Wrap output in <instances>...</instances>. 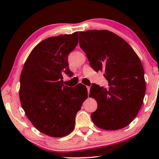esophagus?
<instances>
[{"label": "esophagus", "instance_id": "esophagus-1", "mask_svg": "<svg viewBox=\"0 0 159 159\" xmlns=\"http://www.w3.org/2000/svg\"><path fill=\"white\" fill-rule=\"evenodd\" d=\"M87 88H88V94H89V93H90V86H88Z\"/></svg>", "mask_w": 159, "mask_h": 159}]
</instances>
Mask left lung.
Segmentation results:
<instances>
[{
	"instance_id": "left-lung-1",
	"label": "left lung",
	"mask_w": 159,
	"mask_h": 159,
	"mask_svg": "<svg viewBox=\"0 0 159 159\" xmlns=\"http://www.w3.org/2000/svg\"><path fill=\"white\" fill-rule=\"evenodd\" d=\"M79 44L95 71H103L108 89L93 83L89 97L98 109L91 114L98 128H125L138 115L146 90L144 71L138 55L125 40L108 30L79 32Z\"/></svg>"
}]
</instances>
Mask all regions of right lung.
Here are the masks:
<instances>
[{
    "label": "right lung",
    "mask_w": 159,
    "mask_h": 159,
    "mask_svg": "<svg viewBox=\"0 0 159 159\" xmlns=\"http://www.w3.org/2000/svg\"><path fill=\"white\" fill-rule=\"evenodd\" d=\"M79 32L42 41L31 51L20 76V99L26 116L38 130L61 138L74 130L76 113L88 97L81 83L64 85V74L72 76L68 57L78 44Z\"/></svg>",
    "instance_id": "add662e5"
}]
</instances>
